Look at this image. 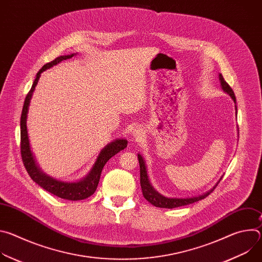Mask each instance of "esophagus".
<instances>
[{
    "label": "esophagus",
    "instance_id": "esophagus-1",
    "mask_svg": "<svg viewBox=\"0 0 262 262\" xmlns=\"http://www.w3.org/2000/svg\"><path fill=\"white\" fill-rule=\"evenodd\" d=\"M142 134H143V132H142V129H141L140 127H137V128H135V129L133 130V136H134L135 138H137V139L141 138V137H142Z\"/></svg>",
    "mask_w": 262,
    "mask_h": 262
}]
</instances>
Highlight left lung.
Here are the masks:
<instances>
[{
	"label": "left lung",
	"instance_id": "1",
	"mask_svg": "<svg viewBox=\"0 0 262 262\" xmlns=\"http://www.w3.org/2000/svg\"><path fill=\"white\" fill-rule=\"evenodd\" d=\"M219 80L221 83V88L222 90L227 93L232 100L234 101V106H235V113L237 114V106H236V98L234 95L233 90L231 89V87L226 83V81L224 80L223 76L221 73H219ZM237 134H238V129H237ZM138 160H139V164H140V182H141V188H142V193L144 198L149 202L151 203L152 205L157 206V207H161V208H175V207H179V206H184L188 204H192L194 202H197L199 200L204 199L205 197H207L214 189L215 186L217 185V183L221 181L222 177L219 179V181L215 183V185H213V188L210 189L209 191H207L206 193H203L201 195L198 196H194V197H186V198H170V197H165L162 194H160L149 180V176L147 173V167L145 164V161L143 159V157L138 154Z\"/></svg>",
	"mask_w": 262,
	"mask_h": 262
}]
</instances>
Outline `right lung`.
<instances>
[{
    "label": "right lung",
    "instance_id": "right-lung-1",
    "mask_svg": "<svg viewBox=\"0 0 262 262\" xmlns=\"http://www.w3.org/2000/svg\"><path fill=\"white\" fill-rule=\"evenodd\" d=\"M74 55L77 54L60 56L56 58L54 61L46 64L38 72H37L36 78L31 87V90L29 91L23 106L21 117H20V152H21V159H23L25 168L29 173L30 177L33 179V181H35L37 184L40 185L42 189L54 194L55 196H58L62 199L71 200V201H78V200L86 199L94 194L99 182L102 168L111 158H113L119 151L123 150V149L127 146V140L116 139L113 142L106 144L100 150L89 173L84 178L78 181H62V180L56 179L48 175L47 173H45L41 170V168L38 166V164H37L35 157L33 156V152L31 150L28 129H27L28 112H29L30 102L33 96V92L35 91V87L37 84H38L39 78L43 71L59 64L63 60L72 58Z\"/></svg>",
    "mask_w": 262,
    "mask_h": 262
}]
</instances>
